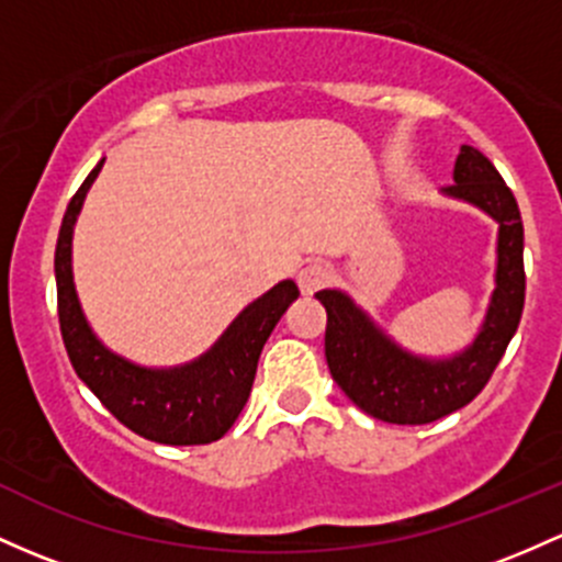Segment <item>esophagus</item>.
I'll list each match as a JSON object with an SVG mask.
<instances>
[{
	"label": "esophagus",
	"instance_id": "esophagus-1",
	"mask_svg": "<svg viewBox=\"0 0 562 562\" xmlns=\"http://www.w3.org/2000/svg\"><path fill=\"white\" fill-rule=\"evenodd\" d=\"M327 281H329V270L318 262L305 265V268L297 273V286L303 294L318 292L322 286H327Z\"/></svg>",
	"mask_w": 562,
	"mask_h": 562
}]
</instances>
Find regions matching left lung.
<instances>
[{
    "label": "left lung",
    "instance_id": "left-lung-1",
    "mask_svg": "<svg viewBox=\"0 0 562 562\" xmlns=\"http://www.w3.org/2000/svg\"><path fill=\"white\" fill-rule=\"evenodd\" d=\"M442 195L469 203L498 225L496 273L474 340L450 356L407 351L342 289H322L324 351L335 383L356 407L385 424L420 426L456 413L485 389L517 331L525 303L522 220L515 195L480 149L463 144Z\"/></svg>",
    "mask_w": 562,
    "mask_h": 562
}]
</instances>
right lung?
<instances>
[{
  "label": "right lung",
  "instance_id": "1",
  "mask_svg": "<svg viewBox=\"0 0 562 562\" xmlns=\"http://www.w3.org/2000/svg\"><path fill=\"white\" fill-rule=\"evenodd\" d=\"M101 166L104 158L69 201L56 246L58 322L71 367L114 418L138 437L160 445L216 442L249 400L259 353L286 307L300 297L297 283L286 279L268 289L227 324L209 351L184 364L144 367L114 353L88 324L71 270L77 216Z\"/></svg>",
  "mask_w": 562,
  "mask_h": 562
}]
</instances>
